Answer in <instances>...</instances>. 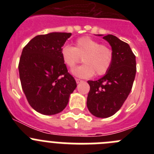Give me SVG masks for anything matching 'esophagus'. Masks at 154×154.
Segmentation results:
<instances>
[{
  "label": "esophagus",
  "mask_w": 154,
  "mask_h": 154,
  "mask_svg": "<svg viewBox=\"0 0 154 154\" xmlns=\"http://www.w3.org/2000/svg\"><path fill=\"white\" fill-rule=\"evenodd\" d=\"M75 81L77 83H79V82H82V80L79 79H75Z\"/></svg>",
  "instance_id": "obj_1"
}]
</instances>
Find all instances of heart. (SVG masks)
<instances>
[{
    "mask_svg": "<svg viewBox=\"0 0 154 154\" xmlns=\"http://www.w3.org/2000/svg\"><path fill=\"white\" fill-rule=\"evenodd\" d=\"M61 57L64 63L72 69L78 63L84 65L73 70L75 75L89 78L94 74L97 76L107 73L113 61V52L106 45L89 36L81 37L75 42L74 47L65 45L61 48Z\"/></svg>",
    "mask_w": 154,
    "mask_h": 154,
    "instance_id": "heart-1",
    "label": "heart"
}]
</instances>
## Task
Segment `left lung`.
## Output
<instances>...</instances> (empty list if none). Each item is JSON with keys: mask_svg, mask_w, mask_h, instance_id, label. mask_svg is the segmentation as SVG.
Segmentation results:
<instances>
[{"mask_svg": "<svg viewBox=\"0 0 154 154\" xmlns=\"http://www.w3.org/2000/svg\"><path fill=\"white\" fill-rule=\"evenodd\" d=\"M112 47L113 61L109 70L97 81H88L90 90L87 107L93 116L107 118L122 107L133 87L137 72L136 56L130 45L112 35L103 37Z\"/></svg>", "mask_w": 154, "mask_h": 154, "instance_id": "obj_1", "label": "left lung"}]
</instances>
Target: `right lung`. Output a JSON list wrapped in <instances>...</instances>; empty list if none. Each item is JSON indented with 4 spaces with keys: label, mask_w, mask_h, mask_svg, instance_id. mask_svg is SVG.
<instances>
[{
    "label": "right lung",
    "mask_w": 154,
    "mask_h": 154,
    "mask_svg": "<svg viewBox=\"0 0 154 154\" xmlns=\"http://www.w3.org/2000/svg\"><path fill=\"white\" fill-rule=\"evenodd\" d=\"M71 33L37 35L23 48L18 64L21 87L28 103L44 115L62 112L76 82L61 57V48Z\"/></svg>",
    "instance_id": "1"
}]
</instances>
